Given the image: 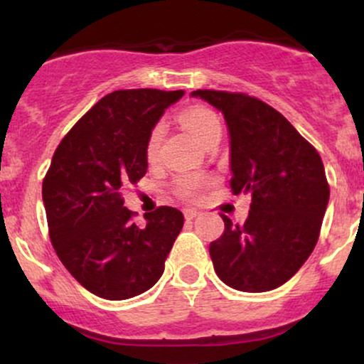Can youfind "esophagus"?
<instances>
[{"label": "esophagus", "mask_w": 364, "mask_h": 364, "mask_svg": "<svg viewBox=\"0 0 364 364\" xmlns=\"http://www.w3.org/2000/svg\"><path fill=\"white\" fill-rule=\"evenodd\" d=\"M198 215H200V212L198 210H193V208H186V210H185V219L186 220H193Z\"/></svg>", "instance_id": "1"}]
</instances>
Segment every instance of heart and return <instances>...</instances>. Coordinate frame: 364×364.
Listing matches in <instances>:
<instances>
[{"instance_id": "b5f03b06", "label": "heart", "mask_w": 364, "mask_h": 364, "mask_svg": "<svg viewBox=\"0 0 364 364\" xmlns=\"http://www.w3.org/2000/svg\"><path fill=\"white\" fill-rule=\"evenodd\" d=\"M181 123L185 124L188 132L195 136L200 144H205L212 139V136L220 135V119L217 118V114L212 109L203 106H195L186 109L181 114ZM162 135H164V128L159 123L150 129L147 145H145V156L149 161H154L159 154V147H161ZM203 185V181L200 178L193 176H183L178 179L176 188L178 193L181 196H193L198 188Z\"/></svg>"}]
</instances>
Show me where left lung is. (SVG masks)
I'll return each instance as SVG.
<instances>
[{
    "instance_id": "obj_1",
    "label": "left lung",
    "mask_w": 364,
    "mask_h": 364,
    "mask_svg": "<svg viewBox=\"0 0 364 364\" xmlns=\"http://www.w3.org/2000/svg\"><path fill=\"white\" fill-rule=\"evenodd\" d=\"M224 114L231 190L252 195L243 225L223 215L224 232L208 246L215 274L237 291L265 292L301 269L318 241L328 203L323 162L279 111L246 94L195 90Z\"/></svg>"
}]
</instances>
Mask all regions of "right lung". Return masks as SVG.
I'll list each match as a JSON object with an SVG mask.
<instances>
[{
  "label": "right lung",
  "mask_w": 364,
  "mask_h": 364,
  "mask_svg": "<svg viewBox=\"0 0 364 364\" xmlns=\"http://www.w3.org/2000/svg\"><path fill=\"white\" fill-rule=\"evenodd\" d=\"M185 92L116 90L77 121L43 183L49 237L63 265L99 298L119 301L161 279L185 217L159 207L132 220L121 191L147 173L145 145L164 109Z\"/></svg>",
  "instance_id": "obj_1"
}]
</instances>
